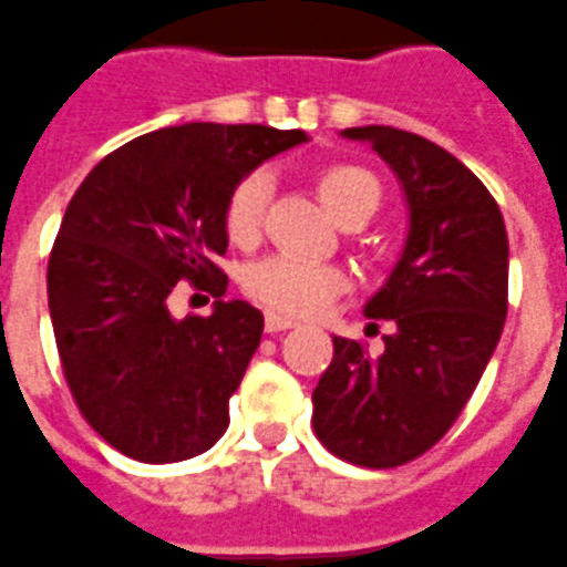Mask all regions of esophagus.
Returning <instances> with one entry per match:
<instances>
[{"label":"esophagus","mask_w":567,"mask_h":567,"mask_svg":"<svg viewBox=\"0 0 567 567\" xmlns=\"http://www.w3.org/2000/svg\"><path fill=\"white\" fill-rule=\"evenodd\" d=\"M296 320H289V317H280V313H266V332H287L292 329Z\"/></svg>","instance_id":"34e87169"}]
</instances>
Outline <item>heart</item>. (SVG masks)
Returning <instances> with one entry per match:
<instances>
[{
    "label": "heart",
    "instance_id": "obj_1",
    "mask_svg": "<svg viewBox=\"0 0 567 567\" xmlns=\"http://www.w3.org/2000/svg\"><path fill=\"white\" fill-rule=\"evenodd\" d=\"M313 184L329 214L344 226L350 220H369L380 205V184L362 165H323L313 175ZM268 193H271V177L262 168L241 177L229 193L223 226H226V238L235 247H254L259 241L262 223H266ZM241 284L244 292L271 313L313 317L344 289V275L334 266L301 262V259L280 254L254 262L244 271Z\"/></svg>",
    "mask_w": 567,
    "mask_h": 567
}]
</instances>
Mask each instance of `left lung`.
Returning <instances> with one entry per match:
<instances>
[{"label": "left lung", "instance_id": "1", "mask_svg": "<svg viewBox=\"0 0 567 567\" xmlns=\"http://www.w3.org/2000/svg\"><path fill=\"white\" fill-rule=\"evenodd\" d=\"M402 181L411 229L365 313L390 320L383 353L334 334L313 390V432L362 468H395L447 435L468 404L507 317V233L481 177L423 135L344 130Z\"/></svg>", "mask_w": 567, "mask_h": 567}]
</instances>
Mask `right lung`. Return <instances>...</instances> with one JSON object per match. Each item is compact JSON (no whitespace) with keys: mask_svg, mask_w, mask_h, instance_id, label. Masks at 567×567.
<instances>
[{"mask_svg":"<svg viewBox=\"0 0 567 567\" xmlns=\"http://www.w3.org/2000/svg\"><path fill=\"white\" fill-rule=\"evenodd\" d=\"M301 142L259 123L168 126L109 153L69 202L48 262L53 334L74 404L123 456L181 462L226 432L262 313L223 301V210L241 177ZM177 279L218 299L210 318L171 317Z\"/></svg>","mask_w":567,"mask_h":567,"instance_id":"right-lung-1","label":"right lung"}]
</instances>
